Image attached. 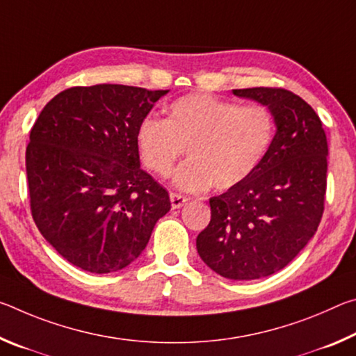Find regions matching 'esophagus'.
<instances>
[{"instance_id": "obj_1", "label": "esophagus", "mask_w": 356, "mask_h": 356, "mask_svg": "<svg viewBox=\"0 0 356 356\" xmlns=\"http://www.w3.org/2000/svg\"><path fill=\"white\" fill-rule=\"evenodd\" d=\"M170 200H171L172 209H180V207L184 206V204H186V201H188V197L179 195V193H171Z\"/></svg>"}]
</instances>
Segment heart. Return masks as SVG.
<instances>
[{
    "label": "heart",
    "instance_id": "b5f03b06",
    "mask_svg": "<svg viewBox=\"0 0 356 356\" xmlns=\"http://www.w3.org/2000/svg\"><path fill=\"white\" fill-rule=\"evenodd\" d=\"M273 135L275 120L265 106L197 92L174 100L166 119H143L136 144L143 163L159 177L171 176L186 149L190 160L174 176L179 188L204 191L213 184L229 190L256 170Z\"/></svg>",
    "mask_w": 356,
    "mask_h": 356
}]
</instances>
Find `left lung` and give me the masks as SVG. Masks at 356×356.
<instances>
[{"label": "left lung", "instance_id": "8db88e82", "mask_svg": "<svg viewBox=\"0 0 356 356\" xmlns=\"http://www.w3.org/2000/svg\"><path fill=\"white\" fill-rule=\"evenodd\" d=\"M268 106L276 134L243 182L210 197L212 218L196 248L215 273L234 281L270 276L314 236L325 209L328 143L311 105L282 88L234 89Z\"/></svg>", "mask_w": 356, "mask_h": 356}]
</instances>
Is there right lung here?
<instances>
[{
	"mask_svg": "<svg viewBox=\"0 0 356 356\" xmlns=\"http://www.w3.org/2000/svg\"><path fill=\"white\" fill-rule=\"evenodd\" d=\"M168 91L124 84L75 86L40 111L26 147L29 204L42 236L75 267L122 270L171 209L140 168L136 131Z\"/></svg>",
	"mask_w": 356,
	"mask_h": 356,
	"instance_id": "obj_1",
	"label": "right lung"
}]
</instances>
